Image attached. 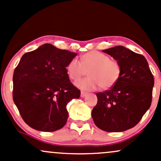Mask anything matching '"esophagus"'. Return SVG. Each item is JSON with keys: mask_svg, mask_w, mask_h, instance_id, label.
I'll list each match as a JSON object with an SVG mask.
<instances>
[{"mask_svg": "<svg viewBox=\"0 0 161 161\" xmlns=\"http://www.w3.org/2000/svg\"><path fill=\"white\" fill-rule=\"evenodd\" d=\"M87 94H88L87 92H81V97H85L87 95Z\"/></svg>", "mask_w": 161, "mask_h": 161, "instance_id": "obj_1", "label": "esophagus"}]
</instances>
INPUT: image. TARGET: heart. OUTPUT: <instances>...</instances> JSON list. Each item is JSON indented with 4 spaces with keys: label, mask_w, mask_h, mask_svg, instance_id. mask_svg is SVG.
Here are the masks:
<instances>
[{
    "label": "heart",
    "mask_w": 161,
    "mask_h": 161,
    "mask_svg": "<svg viewBox=\"0 0 161 161\" xmlns=\"http://www.w3.org/2000/svg\"><path fill=\"white\" fill-rule=\"evenodd\" d=\"M89 70V77L75 82L77 88L86 91L95 90L99 87L108 88L117 82L120 76L121 67L108 55L92 51L82 55L81 60L73 58L66 66V72L73 80H77Z\"/></svg>",
    "instance_id": "1"
}]
</instances>
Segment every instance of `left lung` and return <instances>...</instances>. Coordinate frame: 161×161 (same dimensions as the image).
<instances>
[{"label":"left lung","mask_w":161,"mask_h":161,"mask_svg":"<svg viewBox=\"0 0 161 161\" xmlns=\"http://www.w3.org/2000/svg\"><path fill=\"white\" fill-rule=\"evenodd\" d=\"M121 67L118 81L109 90L96 94L92 112L99 129L123 132L137 125L151 107L154 79L145 57L123 46L104 50Z\"/></svg>","instance_id":"left-lung-1"}]
</instances>
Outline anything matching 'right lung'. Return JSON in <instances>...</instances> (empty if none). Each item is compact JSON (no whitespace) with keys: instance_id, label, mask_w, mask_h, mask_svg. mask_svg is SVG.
Listing matches in <instances>:
<instances>
[{"instance_id":"right-lung-1","label":"right lung","mask_w":161,"mask_h":161,"mask_svg":"<svg viewBox=\"0 0 161 161\" xmlns=\"http://www.w3.org/2000/svg\"><path fill=\"white\" fill-rule=\"evenodd\" d=\"M76 55L45 44L22 57L13 76V99L23 120L32 129L54 132L65 125L66 105L80 97L66 69Z\"/></svg>"}]
</instances>
